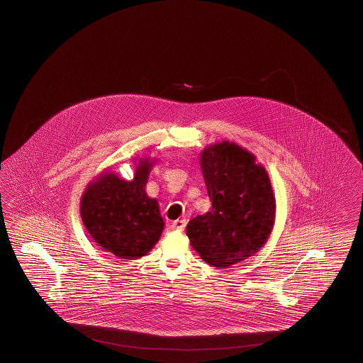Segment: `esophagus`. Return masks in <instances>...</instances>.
<instances>
[{
	"instance_id": "1",
	"label": "esophagus",
	"mask_w": 363,
	"mask_h": 363,
	"mask_svg": "<svg viewBox=\"0 0 363 363\" xmlns=\"http://www.w3.org/2000/svg\"><path fill=\"white\" fill-rule=\"evenodd\" d=\"M185 226H186V220H177L172 223V229L177 231L185 230Z\"/></svg>"
}]
</instances>
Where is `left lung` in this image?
I'll list each match as a JSON object with an SVG mask.
<instances>
[{
	"mask_svg": "<svg viewBox=\"0 0 363 363\" xmlns=\"http://www.w3.org/2000/svg\"><path fill=\"white\" fill-rule=\"evenodd\" d=\"M211 210L189 220L186 234L201 258L214 267L247 259L264 246L275 220L270 178L255 157L223 141L201 154Z\"/></svg>",
	"mask_w": 363,
	"mask_h": 363,
	"instance_id": "obj_1",
	"label": "left lung"
}]
</instances>
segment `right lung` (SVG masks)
Wrapping results in <instances>:
<instances>
[{
  "label": "right lung",
  "instance_id": "add662e5",
  "mask_svg": "<svg viewBox=\"0 0 363 363\" xmlns=\"http://www.w3.org/2000/svg\"><path fill=\"white\" fill-rule=\"evenodd\" d=\"M152 166L147 158H141L132 181L104 172L81 198V218L90 237L118 258L143 257L164 230L158 202L145 191Z\"/></svg>",
  "mask_w": 363,
  "mask_h": 363
}]
</instances>
